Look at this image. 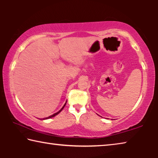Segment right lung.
<instances>
[{"instance_id": "add662e5", "label": "right lung", "mask_w": 158, "mask_h": 158, "mask_svg": "<svg viewBox=\"0 0 158 158\" xmlns=\"http://www.w3.org/2000/svg\"><path fill=\"white\" fill-rule=\"evenodd\" d=\"M65 105H66V103L65 104V105H64V106H63V107H62V109H61L60 111H58L57 112V113H56V114H53V115H52V116H49V117H47V118H44V119H48V118H52V117H53V116H56V115H57L58 114H59V113H60V112L61 111H62V110H63V109L64 108V106H65ZM43 119H44V118H43Z\"/></svg>"}]
</instances>
